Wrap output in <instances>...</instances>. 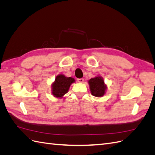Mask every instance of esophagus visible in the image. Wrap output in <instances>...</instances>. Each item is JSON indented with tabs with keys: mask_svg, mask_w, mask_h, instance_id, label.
<instances>
[{
	"mask_svg": "<svg viewBox=\"0 0 155 155\" xmlns=\"http://www.w3.org/2000/svg\"><path fill=\"white\" fill-rule=\"evenodd\" d=\"M77 80H78V82H79V83H83L84 81V79L83 78H78Z\"/></svg>",
	"mask_w": 155,
	"mask_h": 155,
	"instance_id": "1",
	"label": "esophagus"
}]
</instances>
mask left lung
Wrapping results in <instances>:
<instances>
[{
  "label": "left lung",
  "instance_id": "1",
  "mask_svg": "<svg viewBox=\"0 0 155 155\" xmlns=\"http://www.w3.org/2000/svg\"><path fill=\"white\" fill-rule=\"evenodd\" d=\"M92 95L96 97H101L104 95L107 88L104 84V79L101 77H96L91 78L88 81Z\"/></svg>",
  "mask_w": 155,
  "mask_h": 155
}]
</instances>
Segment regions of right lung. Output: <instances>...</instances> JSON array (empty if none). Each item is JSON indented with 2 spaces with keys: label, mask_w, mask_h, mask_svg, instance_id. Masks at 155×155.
<instances>
[{
  "label": "right lung",
  "mask_w": 155,
  "mask_h": 155,
  "mask_svg": "<svg viewBox=\"0 0 155 155\" xmlns=\"http://www.w3.org/2000/svg\"><path fill=\"white\" fill-rule=\"evenodd\" d=\"M74 82L75 80L72 78L65 77L62 74L59 75L52 84V94L55 97H61L67 93L70 85Z\"/></svg>",
  "instance_id": "add662e5"
}]
</instances>
